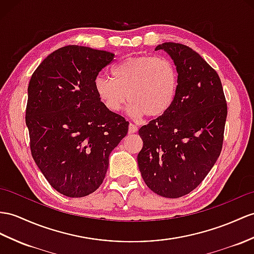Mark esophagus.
Segmentation results:
<instances>
[{"instance_id":"obj_1","label":"esophagus","mask_w":254,"mask_h":254,"mask_svg":"<svg viewBox=\"0 0 254 254\" xmlns=\"http://www.w3.org/2000/svg\"><path fill=\"white\" fill-rule=\"evenodd\" d=\"M138 131V127L135 126V125H133V124H129V127H128V132L129 133H134V132H137Z\"/></svg>"}]
</instances>
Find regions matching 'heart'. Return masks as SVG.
Listing matches in <instances>:
<instances>
[{
    "label": "heart",
    "instance_id": "heart-1",
    "mask_svg": "<svg viewBox=\"0 0 254 254\" xmlns=\"http://www.w3.org/2000/svg\"><path fill=\"white\" fill-rule=\"evenodd\" d=\"M111 78L98 75L96 94L110 112L117 113L126 102L134 116L158 117L174 103L178 91L175 64L165 57L141 56L124 59L112 67Z\"/></svg>",
    "mask_w": 254,
    "mask_h": 254
}]
</instances>
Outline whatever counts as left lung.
<instances>
[{
	"label": "left lung",
	"instance_id": "obj_1",
	"mask_svg": "<svg viewBox=\"0 0 254 254\" xmlns=\"http://www.w3.org/2000/svg\"><path fill=\"white\" fill-rule=\"evenodd\" d=\"M178 72V91L166 113L139 129L138 166L147 188L167 198L196 189L220 156L227 115L221 79L199 54L163 43Z\"/></svg>",
	"mask_w": 254,
	"mask_h": 254
}]
</instances>
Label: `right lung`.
Returning a JSON list of instances; mask_svg holds the SVG:
<instances>
[{"label": "right lung", "mask_w": 254, "mask_h": 254, "mask_svg": "<svg viewBox=\"0 0 254 254\" xmlns=\"http://www.w3.org/2000/svg\"><path fill=\"white\" fill-rule=\"evenodd\" d=\"M114 54L69 45L42 61L28 87L26 124L31 154L52 187L67 197L100 187L111 152L129 123L99 100L95 79Z\"/></svg>", "instance_id": "right-lung-1"}]
</instances>
